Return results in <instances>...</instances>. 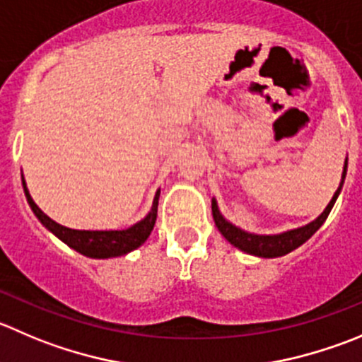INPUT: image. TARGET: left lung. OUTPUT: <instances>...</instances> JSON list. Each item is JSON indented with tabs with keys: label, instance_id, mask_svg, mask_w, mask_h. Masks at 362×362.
I'll use <instances>...</instances> for the list:
<instances>
[{
	"label": "left lung",
	"instance_id": "1",
	"mask_svg": "<svg viewBox=\"0 0 362 362\" xmlns=\"http://www.w3.org/2000/svg\"><path fill=\"white\" fill-rule=\"evenodd\" d=\"M346 166H349V159H345V164H343L341 182H339L334 196H332L329 205L324 209V212H322L317 219L311 221V223L304 224V226L293 228V230H286L283 231V233H272V235L251 233V231H245L242 230V228L235 226L233 223H230V221L221 214L216 198H212L214 223H216L217 230L221 231V235H223L231 245H235V247L240 249V251L247 252V255L258 256V258H279V256L288 255V252H292L293 249L300 247L304 242L310 240V238L317 233L318 228L325 223L327 216L331 214L332 206H334L336 199H338L339 192H341L343 184H345Z\"/></svg>",
	"mask_w": 362,
	"mask_h": 362
}]
</instances>
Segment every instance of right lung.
Masks as SVG:
<instances>
[{
  "label": "right lung",
  "mask_w": 362,
  "mask_h": 362,
  "mask_svg": "<svg viewBox=\"0 0 362 362\" xmlns=\"http://www.w3.org/2000/svg\"><path fill=\"white\" fill-rule=\"evenodd\" d=\"M21 178H23L24 194H26L28 203H30L31 210H33V214L37 216V219L40 221L52 235H56L59 240L65 242L69 247L81 252V255L88 256V258L106 259L127 255V252L134 251L139 245L145 244V240L150 237V233H152L153 224H156L160 189H157L156 196H153L152 209L148 210V214H146L141 221H138V223L132 224V226L125 228V230H72V228H66L63 226V224L56 223V221H52L47 214L42 212V210L38 209L37 203L33 202V198H31L30 191H28L24 175H21Z\"/></svg>",
  "instance_id": "add662e5"
}]
</instances>
